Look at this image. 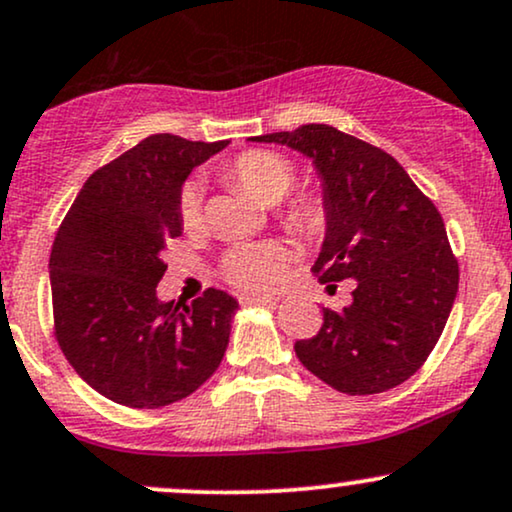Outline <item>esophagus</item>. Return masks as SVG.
Listing matches in <instances>:
<instances>
[{
  "instance_id": "obj_1",
  "label": "esophagus",
  "mask_w": 512,
  "mask_h": 512,
  "mask_svg": "<svg viewBox=\"0 0 512 512\" xmlns=\"http://www.w3.org/2000/svg\"><path fill=\"white\" fill-rule=\"evenodd\" d=\"M240 303H243V305L274 307L276 303H279V298H274V295H243V298H240Z\"/></svg>"
}]
</instances>
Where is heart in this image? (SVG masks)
I'll return each mask as SVG.
<instances>
[{
    "instance_id": "heart-1",
    "label": "heart",
    "mask_w": 512,
    "mask_h": 512,
    "mask_svg": "<svg viewBox=\"0 0 512 512\" xmlns=\"http://www.w3.org/2000/svg\"><path fill=\"white\" fill-rule=\"evenodd\" d=\"M226 176L233 183H238L250 197L264 205H274L288 188L293 186L295 169L291 159H286L279 152L272 150H248L238 155L233 162L226 166ZM178 212H181V224L186 229H197L202 221V190L195 181H190L181 190V200H178ZM286 224L293 231L312 233L322 226V207L312 197L295 200L283 209ZM283 267V250L276 243H257L243 245V248L233 250L224 262V274L233 286L240 291L260 293L274 286L279 279Z\"/></svg>"
}]
</instances>
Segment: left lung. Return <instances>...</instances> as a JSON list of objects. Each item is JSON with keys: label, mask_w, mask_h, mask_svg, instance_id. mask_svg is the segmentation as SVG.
<instances>
[{"label": "left lung", "mask_w": 512, "mask_h": 512, "mask_svg": "<svg viewBox=\"0 0 512 512\" xmlns=\"http://www.w3.org/2000/svg\"><path fill=\"white\" fill-rule=\"evenodd\" d=\"M291 147L322 186L319 281L353 279V303L322 307L295 355L331 389L372 396L410 379L439 341L458 295V262L439 209L391 155L326 123L248 138Z\"/></svg>", "instance_id": "1"}]
</instances>
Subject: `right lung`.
<instances>
[{
	"mask_svg": "<svg viewBox=\"0 0 512 512\" xmlns=\"http://www.w3.org/2000/svg\"><path fill=\"white\" fill-rule=\"evenodd\" d=\"M229 147L157 133L92 174L49 255L57 341L78 377L128 408L200 389L229 348L238 300L209 288L162 300L164 250L183 236L178 200L195 166Z\"/></svg>",
	"mask_w": 512,
	"mask_h": 512,
	"instance_id": "add662e5",
	"label": "right lung"
}]
</instances>
